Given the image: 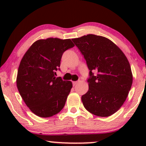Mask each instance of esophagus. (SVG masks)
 <instances>
[{"instance_id": "obj_1", "label": "esophagus", "mask_w": 146, "mask_h": 146, "mask_svg": "<svg viewBox=\"0 0 146 146\" xmlns=\"http://www.w3.org/2000/svg\"><path fill=\"white\" fill-rule=\"evenodd\" d=\"M78 82H79L78 81H76V82H73V86H75V85L78 84Z\"/></svg>"}]
</instances>
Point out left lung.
Segmentation results:
<instances>
[{"label": "left lung", "mask_w": 146, "mask_h": 146, "mask_svg": "<svg viewBox=\"0 0 146 146\" xmlns=\"http://www.w3.org/2000/svg\"><path fill=\"white\" fill-rule=\"evenodd\" d=\"M72 40L90 71L89 88L82 96L84 106L97 116H110L121 108L131 88L132 74L128 59L105 37L88 34Z\"/></svg>", "instance_id": "1"}]
</instances>
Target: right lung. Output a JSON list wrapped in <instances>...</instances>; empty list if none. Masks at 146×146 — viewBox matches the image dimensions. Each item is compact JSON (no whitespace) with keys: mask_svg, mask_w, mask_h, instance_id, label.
I'll use <instances>...</instances> for the list:
<instances>
[{"mask_svg":"<svg viewBox=\"0 0 146 146\" xmlns=\"http://www.w3.org/2000/svg\"><path fill=\"white\" fill-rule=\"evenodd\" d=\"M74 46L70 39L49 38L30 46L18 70L16 84L31 112L40 117L58 114L64 106L73 86L71 81L56 78L64 52Z\"/></svg>","mask_w":146,"mask_h":146,"instance_id":"right-lung-1","label":"right lung"}]
</instances>
